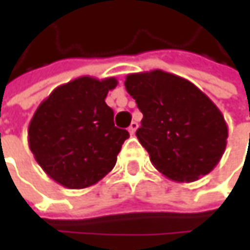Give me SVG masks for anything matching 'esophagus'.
I'll return each mask as SVG.
<instances>
[{"label": "esophagus", "mask_w": 250, "mask_h": 250, "mask_svg": "<svg viewBox=\"0 0 250 250\" xmlns=\"http://www.w3.org/2000/svg\"><path fill=\"white\" fill-rule=\"evenodd\" d=\"M138 126H139V124H138L136 121H133V122L130 124L129 128H128V130H129L130 135H135V132H136V129H138Z\"/></svg>", "instance_id": "34e87169"}]
</instances>
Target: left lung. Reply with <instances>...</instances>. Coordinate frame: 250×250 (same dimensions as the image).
<instances>
[{"instance_id":"1","label":"left lung","mask_w":250,"mask_h":250,"mask_svg":"<svg viewBox=\"0 0 250 250\" xmlns=\"http://www.w3.org/2000/svg\"><path fill=\"white\" fill-rule=\"evenodd\" d=\"M125 89L143 114L136 136L163 175L193 182L218 164L228 126L216 104L193 83L154 69L128 75Z\"/></svg>"}]
</instances>
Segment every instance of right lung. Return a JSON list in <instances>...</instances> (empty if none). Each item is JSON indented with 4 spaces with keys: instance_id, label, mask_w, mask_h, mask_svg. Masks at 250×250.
Returning a JSON list of instances; mask_svg holds the SVG:
<instances>
[{
    "instance_id": "right-lung-1",
    "label": "right lung",
    "mask_w": 250,
    "mask_h": 250,
    "mask_svg": "<svg viewBox=\"0 0 250 250\" xmlns=\"http://www.w3.org/2000/svg\"><path fill=\"white\" fill-rule=\"evenodd\" d=\"M115 78L81 76L58 86L42 101L29 124L34 159L57 184L83 189L97 184L117 163L128 130L114 125L105 104Z\"/></svg>"
}]
</instances>
